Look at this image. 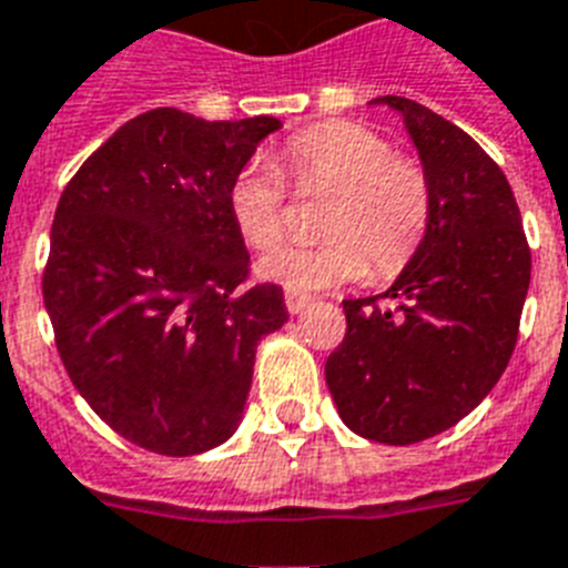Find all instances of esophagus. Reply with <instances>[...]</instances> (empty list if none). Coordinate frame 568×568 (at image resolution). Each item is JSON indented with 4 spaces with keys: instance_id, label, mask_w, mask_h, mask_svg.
Masks as SVG:
<instances>
[{
    "instance_id": "obj_1",
    "label": "esophagus",
    "mask_w": 568,
    "mask_h": 568,
    "mask_svg": "<svg viewBox=\"0 0 568 568\" xmlns=\"http://www.w3.org/2000/svg\"><path fill=\"white\" fill-rule=\"evenodd\" d=\"M284 304H287L290 313H302L307 304H311V295L304 293H284Z\"/></svg>"
}]
</instances>
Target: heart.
<instances>
[{
    "instance_id": "1",
    "label": "heart",
    "mask_w": 568,
    "mask_h": 568,
    "mask_svg": "<svg viewBox=\"0 0 568 568\" xmlns=\"http://www.w3.org/2000/svg\"><path fill=\"white\" fill-rule=\"evenodd\" d=\"M281 168L298 189H331L318 246L287 243L261 257L257 273L290 293L336 287L374 273H397L424 241L429 182L418 162L392 153V142L357 121H322L290 135ZM229 217L252 250H270L284 232V182L266 162H250L229 185ZM369 257L365 258L364 255Z\"/></svg>"
}]
</instances>
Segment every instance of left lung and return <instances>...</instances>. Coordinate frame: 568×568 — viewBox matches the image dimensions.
<instances>
[{
	"label": "left lung",
	"mask_w": 568,
	"mask_h": 568,
	"mask_svg": "<svg viewBox=\"0 0 568 568\" xmlns=\"http://www.w3.org/2000/svg\"><path fill=\"white\" fill-rule=\"evenodd\" d=\"M372 104L395 110L418 150L429 223L386 293L342 302L348 331L325 379L351 433L406 447L456 426L499 383L531 252L505 173L470 135L409 98Z\"/></svg>",
	"instance_id": "1"
}]
</instances>
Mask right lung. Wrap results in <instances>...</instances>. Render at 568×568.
I'll return each instance as SVG.
<instances>
[{
	"mask_svg": "<svg viewBox=\"0 0 568 568\" xmlns=\"http://www.w3.org/2000/svg\"><path fill=\"white\" fill-rule=\"evenodd\" d=\"M273 115L205 121L162 106L126 121L65 185L42 302L74 388L121 438L200 456L241 426L257 342L290 318L246 287L229 185Z\"/></svg>",
	"mask_w": 568,
	"mask_h": 568,
	"instance_id": "add662e5",
	"label": "right lung"
}]
</instances>
